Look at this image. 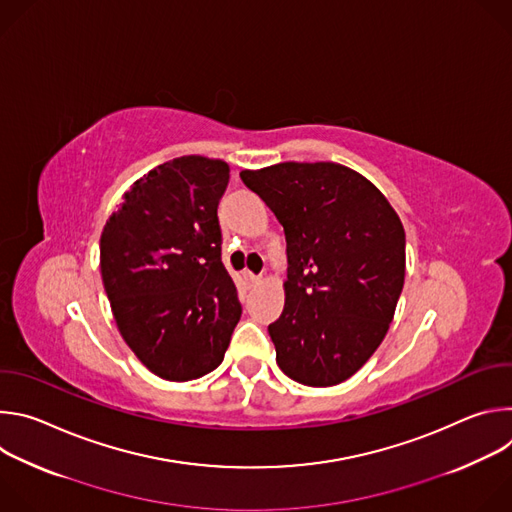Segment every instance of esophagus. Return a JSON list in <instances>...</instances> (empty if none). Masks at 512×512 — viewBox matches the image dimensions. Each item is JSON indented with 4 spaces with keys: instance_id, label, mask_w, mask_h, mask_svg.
<instances>
[{
    "instance_id": "1",
    "label": "esophagus",
    "mask_w": 512,
    "mask_h": 512,
    "mask_svg": "<svg viewBox=\"0 0 512 512\" xmlns=\"http://www.w3.org/2000/svg\"><path fill=\"white\" fill-rule=\"evenodd\" d=\"M243 279H245V283L249 285V287H253V285H257L259 281H261V277L259 275H255V273H243Z\"/></svg>"
}]
</instances>
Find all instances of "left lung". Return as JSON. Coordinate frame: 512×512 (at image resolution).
<instances>
[{"label":"left lung","instance_id":"1","mask_svg":"<svg viewBox=\"0 0 512 512\" xmlns=\"http://www.w3.org/2000/svg\"><path fill=\"white\" fill-rule=\"evenodd\" d=\"M287 243L285 306L269 324L279 369L308 387L352 377L383 342L405 281V231L381 190L332 164L243 170Z\"/></svg>","mask_w":512,"mask_h":512}]
</instances>
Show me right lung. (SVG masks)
I'll list each match as a JSON object with an SVG mask.
<instances>
[{
  "instance_id": "obj_1",
  "label": "right lung",
  "mask_w": 512,
  "mask_h": 512,
  "mask_svg": "<svg viewBox=\"0 0 512 512\" xmlns=\"http://www.w3.org/2000/svg\"><path fill=\"white\" fill-rule=\"evenodd\" d=\"M223 160L182 156L139 178L101 235V277L117 328L166 381H192L223 362L241 320L221 259Z\"/></svg>"
}]
</instances>
